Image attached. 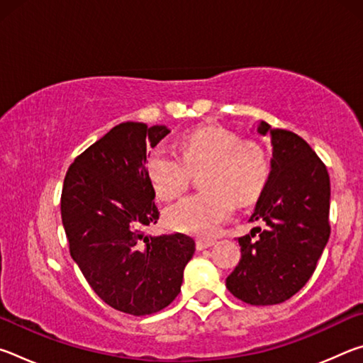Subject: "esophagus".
Returning <instances> with one entry per match:
<instances>
[{"mask_svg": "<svg viewBox=\"0 0 363 363\" xmlns=\"http://www.w3.org/2000/svg\"><path fill=\"white\" fill-rule=\"evenodd\" d=\"M214 243H216V242L211 240V238H199V240H196V248H199V250H205V248L213 247Z\"/></svg>", "mask_w": 363, "mask_h": 363, "instance_id": "34e87169", "label": "esophagus"}]
</instances>
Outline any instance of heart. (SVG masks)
Listing matches in <instances>:
<instances>
[{
    "instance_id": "b5f03b06",
    "label": "heart",
    "mask_w": 363,
    "mask_h": 363,
    "mask_svg": "<svg viewBox=\"0 0 363 363\" xmlns=\"http://www.w3.org/2000/svg\"><path fill=\"white\" fill-rule=\"evenodd\" d=\"M181 157L163 149L147 153L145 169L162 200H174L186 190L190 171L203 169V190L164 211L169 229L211 237L230 216L235 203L247 206L259 199L270 176L267 150L255 139H242L223 126H201L179 139Z\"/></svg>"
}]
</instances>
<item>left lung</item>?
Instances as JSON below:
<instances>
[{
	"label": "left lung",
	"instance_id": "obj_1",
	"mask_svg": "<svg viewBox=\"0 0 363 363\" xmlns=\"http://www.w3.org/2000/svg\"><path fill=\"white\" fill-rule=\"evenodd\" d=\"M270 134L272 160L266 189L250 220H261L238 238L242 259L227 277L233 296L251 306L280 304L312 277L330 238V174L298 134L257 126Z\"/></svg>",
	"mask_w": 363,
	"mask_h": 363
}]
</instances>
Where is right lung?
Listing matches in <instances>:
<instances>
[{
	"label": "right lung",
	"mask_w": 363,
	"mask_h": 363,
	"mask_svg": "<svg viewBox=\"0 0 363 363\" xmlns=\"http://www.w3.org/2000/svg\"><path fill=\"white\" fill-rule=\"evenodd\" d=\"M169 130L126 121L73 160L60 213L70 256L104 303L131 315L164 309L181 291L195 242L184 233L152 237L160 211L147 177V149Z\"/></svg>",
	"instance_id": "1"
}]
</instances>
